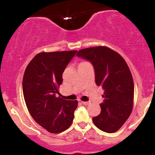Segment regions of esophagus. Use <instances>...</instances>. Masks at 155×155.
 <instances>
[{"mask_svg":"<svg viewBox=\"0 0 155 155\" xmlns=\"http://www.w3.org/2000/svg\"><path fill=\"white\" fill-rule=\"evenodd\" d=\"M81 104L83 105H85V106H88V105L90 104V102H85V101H81Z\"/></svg>","mask_w":155,"mask_h":155,"instance_id":"1","label":"esophagus"}]
</instances>
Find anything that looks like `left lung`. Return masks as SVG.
Returning <instances> with one entry per match:
<instances>
[{
	"mask_svg": "<svg viewBox=\"0 0 155 155\" xmlns=\"http://www.w3.org/2000/svg\"><path fill=\"white\" fill-rule=\"evenodd\" d=\"M76 56L92 63L95 82L104 90L101 114L92 118L94 124L104 132H116L133 109L134 84L127 63L120 54L106 47L81 49Z\"/></svg>",
	"mask_w": 155,
	"mask_h": 155,
	"instance_id": "left-lung-1",
	"label": "left lung"
}]
</instances>
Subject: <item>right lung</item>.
I'll return each mask as SVG.
<instances>
[{"mask_svg":"<svg viewBox=\"0 0 155 155\" xmlns=\"http://www.w3.org/2000/svg\"><path fill=\"white\" fill-rule=\"evenodd\" d=\"M77 51L41 52L27 66L22 81L25 101L35 122L49 133H59L72 124L77 101L58 97L63 73Z\"/></svg>","mask_w":155,"mask_h":155,"instance_id":"obj_1","label":"right lung"}]
</instances>
